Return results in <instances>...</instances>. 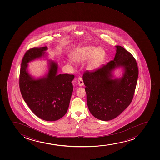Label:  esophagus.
Returning <instances> with one entry per match:
<instances>
[{
    "label": "esophagus",
    "instance_id": "esophagus-1",
    "mask_svg": "<svg viewBox=\"0 0 160 160\" xmlns=\"http://www.w3.org/2000/svg\"><path fill=\"white\" fill-rule=\"evenodd\" d=\"M78 84L79 85L80 87H82L84 83H83V79L81 78V77H79L78 79Z\"/></svg>",
    "mask_w": 160,
    "mask_h": 160
}]
</instances>
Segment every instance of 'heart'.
<instances>
[{
    "mask_svg": "<svg viewBox=\"0 0 160 160\" xmlns=\"http://www.w3.org/2000/svg\"><path fill=\"white\" fill-rule=\"evenodd\" d=\"M105 55V51L102 48L87 46L73 51L71 55V60L76 63L85 62L88 60L87 68L92 70L100 64Z\"/></svg>",
    "mask_w": 160,
    "mask_h": 160,
    "instance_id": "1",
    "label": "heart"
}]
</instances>
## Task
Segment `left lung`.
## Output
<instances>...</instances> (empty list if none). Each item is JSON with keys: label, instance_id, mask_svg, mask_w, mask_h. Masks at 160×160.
<instances>
[{"label": "left lung", "instance_id": "1", "mask_svg": "<svg viewBox=\"0 0 160 160\" xmlns=\"http://www.w3.org/2000/svg\"><path fill=\"white\" fill-rule=\"evenodd\" d=\"M113 60L83 73L88 109L93 116L104 121L118 117L130 104L138 80V66L132 54L121 46H115ZM121 68V77L114 71Z\"/></svg>", "mask_w": 160, "mask_h": 160}]
</instances>
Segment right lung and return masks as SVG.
Here are the masks:
<instances>
[{"mask_svg": "<svg viewBox=\"0 0 160 160\" xmlns=\"http://www.w3.org/2000/svg\"><path fill=\"white\" fill-rule=\"evenodd\" d=\"M47 46L33 48L26 52L22 59L19 85L24 101L34 114L47 121L62 118L69 106L73 91V75L58 74L59 66L55 61L48 60L45 75L36 78L28 70V63L45 58Z\"/></svg>", "mask_w": 160, "mask_h": 160, "instance_id": "add662e5", "label": "right lung"}]
</instances>
